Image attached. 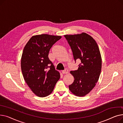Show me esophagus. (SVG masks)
<instances>
[{
  "mask_svg": "<svg viewBox=\"0 0 123 123\" xmlns=\"http://www.w3.org/2000/svg\"><path fill=\"white\" fill-rule=\"evenodd\" d=\"M62 72L63 74H67L68 73V69H65L64 70H63Z\"/></svg>",
  "mask_w": 123,
  "mask_h": 123,
  "instance_id": "34e87169",
  "label": "esophagus"
}]
</instances>
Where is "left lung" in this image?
Instances as JSON below:
<instances>
[{"label":"left lung","instance_id":"1","mask_svg":"<svg viewBox=\"0 0 123 123\" xmlns=\"http://www.w3.org/2000/svg\"><path fill=\"white\" fill-rule=\"evenodd\" d=\"M64 37L71 48L75 62L76 60L81 61L78 70L70 71L74 80L69 86V90L77 96H84L94 88L99 78L102 58L99 47L93 37L84 32Z\"/></svg>","mask_w":123,"mask_h":123}]
</instances>
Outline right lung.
<instances>
[{
	"instance_id": "1",
	"label": "right lung",
	"mask_w": 123,
	"mask_h": 123,
	"mask_svg": "<svg viewBox=\"0 0 123 123\" xmlns=\"http://www.w3.org/2000/svg\"><path fill=\"white\" fill-rule=\"evenodd\" d=\"M61 36L44 34L32 36L25 46L22 54L21 68L23 78L36 96L50 95L60 78L49 60L50 49Z\"/></svg>"
}]
</instances>
